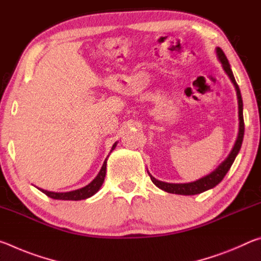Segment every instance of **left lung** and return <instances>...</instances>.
Listing matches in <instances>:
<instances>
[{"instance_id": "1", "label": "left lung", "mask_w": 261, "mask_h": 261, "mask_svg": "<svg viewBox=\"0 0 261 261\" xmlns=\"http://www.w3.org/2000/svg\"><path fill=\"white\" fill-rule=\"evenodd\" d=\"M216 54L219 56V60L221 63H222L223 70L227 72V74L230 78V81L232 82L233 86L236 88L237 92V99H238V116H240V132H238V137L237 140L235 143V146H233L231 153L229 154V156L226 159V161H223L221 163L220 167L218 169L214 170L213 173L207 175L206 177H202L200 179L196 180V182L192 183H187V184H173V183H166V182H161V180H158L156 178H154L153 176L148 173L149 177H151L152 182L156 185L158 188H160L161 190L169 193H176V194H184V196H191V194H198L206 191V190L214 188L215 185H218L221 180L223 179L224 176L228 173V170L230 169L231 165L235 161V158L240 152L241 146H242V141H243V137H244V118H243V100H242V95H241V91L240 87H238L237 83L235 81V77H233V73L230 69V64L227 60V56L224 55L223 50L221 48H218L216 49Z\"/></svg>"}]
</instances>
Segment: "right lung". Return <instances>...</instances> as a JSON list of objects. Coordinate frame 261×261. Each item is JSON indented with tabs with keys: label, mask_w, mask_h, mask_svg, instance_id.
<instances>
[{
	"label": "right lung",
	"mask_w": 261,
	"mask_h": 261,
	"mask_svg": "<svg viewBox=\"0 0 261 261\" xmlns=\"http://www.w3.org/2000/svg\"><path fill=\"white\" fill-rule=\"evenodd\" d=\"M116 147V144L113 145V149ZM106 168H107V159H106L103 162V166L101 168L100 173L98 176L92 180V182L84 187L82 189L74 190V191H70V192H50L47 191V190H42L40 189V191H42L46 196L53 198V199H60V200H83L86 199V198H90L91 196H93L94 193L99 191V189L102 185L105 177H106Z\"/></svg>",
	"instance_id": "obj_1"
}]
</instances>
